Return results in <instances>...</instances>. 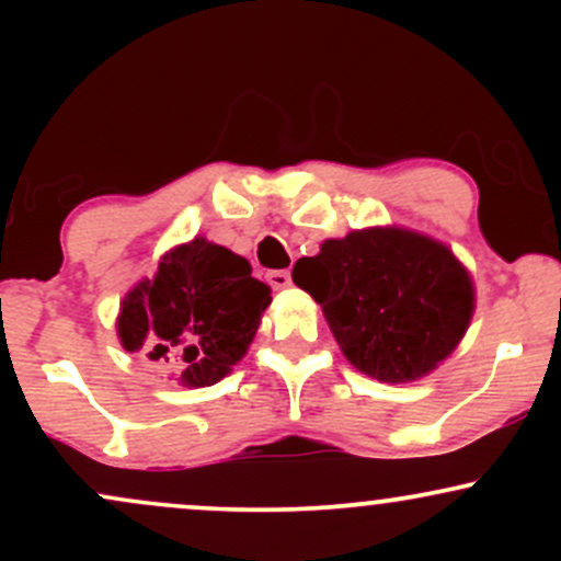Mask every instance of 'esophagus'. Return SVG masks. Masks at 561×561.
Returning a JSON list of instances; mask_svg holds the SVG:
<instances>
[{"mask_svg": "<svg viewBox=\"0 0 561 561\" xmlns=\"http://www.w3.org/2000/svg\"><path fill=\"white\" fill-rule=\"evenodd\" d=\"M266 282L274 289H285V287H289V282H293V276H289L287 268H276V272L266 274Z\"/></svg>", "mask_w": 561, "mask_h": 561, "instance_id": "esophagus-1", "label": "esophagus"}]
</instances>
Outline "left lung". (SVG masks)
Masks as SVG:
<instances>
[{"instance_id": "8db88e82", "label": "left lung", "mask_w": 561, "mask_h": 561, "mask_svg": "<svg viewBox=\"0 0 561 561\" xmlns=\"http://www.w3.org/2000/svg\"><path fill=\"white\" fill-rule=\"evenodd\" d=\"M293 282L324 311L345 358L379 382H414L454 353L472 276L443 242L398 227L351 231L300 259Z\"/></svg>"}]
</instances>
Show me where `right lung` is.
<instances>
[{
  "mask_svg": "<svg viewBox=\"0 0 561 561\" xmlns=\"http://www.w3.org/2000/svg\"><path fill=\"white\" fill-rule=\"evenodd\" d=\"M250 272L242 255L205 237L169 250L158 274L121 302V345L176 362L184 388L216 385L248 353L272 302V289Z\"/></svg>",
  "mask_w": 561,
  "mask_h": 561,
  "instance_id": "obj_1",
  "label": "right lung"
}]
</instances>
